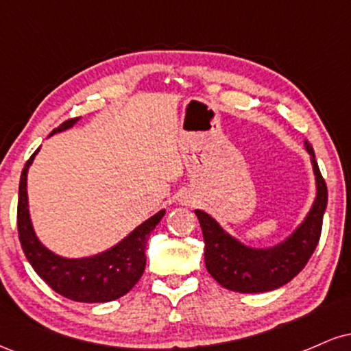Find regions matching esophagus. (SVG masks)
<instances>
[{
	"label": "esophagus",
	"instance_id": "1",
	"mask_svg": "<svg viewBox=\"0 0 351 351\" xmlns=\"http://www.w3.org/2000/svg\"><path fill=\"white\" fill-rule=\"evenodd\" d=\"M180 203L183 204V206H193V204H195V198H191L189 195H183L180 198Z\"/></svg>",
	"mask_w": 351,
	"mask_h": 351
}]
</instances>
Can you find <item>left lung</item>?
<instances>
[{
  "instance_id": "8db88e82",
  "label": "left lung",
  "mask_w": 351,
  "mask_h": 351,
  "mask_svg": "<svg viewBox=\"0 0 351 351\" xmlns=\"http://www.w3.org/2000/svg\"><path fill=\"white\" fill-rule=\"evenodd\" d=\"M304 147L315 176V198L300 224L280 243L269 247H252L229 234L206 211L195 209L203 231L204 264L213 279L224 289L241 293L276 291L291 282L312 257L320 239L328 193L313 148L307 140Z\"/></svg>"
}]
</instances>
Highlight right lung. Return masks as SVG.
Instances as JSON below:
<instances>
[{
    "instance_id": "right-lung-1",
    "label": "right lung",
    "mask_w": 351,
    "mask_h": 351,
    "mask_svg": "<svg viewBox=\"0 0 351 351\" xmlns=\"http://www.w3.org/2000/svg\"><path fill=\"white\" fill-rule=\"evenodd\" d=\"M80 119V117H79ZM72 119L54 128L51 135L69 130L79 122ZM49 135V136H51ZM39 148L24 165L19 180L18 232L24 256L41 279L66 299L75 302H112L125 295L140 280L147 265V249L150 232L165 216V209L138 224L115 245L87 257H64L47 249L36 234L27 203V171Z\"/></svg>"
}]
</instances>
